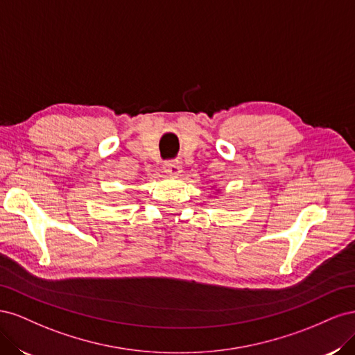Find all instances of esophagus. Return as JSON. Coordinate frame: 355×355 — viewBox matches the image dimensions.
Segmentation results:
<instances>
[{"mask_svg":"<svg viewBox=\"0 0 355 355\" xmlns=\"http://www.w3.org/2000/svg\"><path fill=\"white\" fill-rule=\"evenodd\" d=\"M164 170H166V173H168V175L179 176L180 171H182V166H180L178 159H171V161H166Z\"/></svg>","mask_w":355,"mask_h":355,"instance_id":"1","label":"esophagus"}]
</instances>
